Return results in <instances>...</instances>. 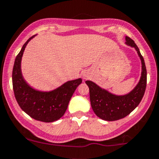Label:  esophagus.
Wrapping results in <instances>:
<instances>
[{"instance_id":"34e87169","label":"esophagus","mask_w":159,"mask_h":159,"mask_svg":"<svg viewBox=\"0 0 159 159\" xmlns=\"http://www.w3.org/2000/svg\"><path fill=\"white\" fill-rule=\"evenodd\" d=\"M82 77H83V78H84V79H87L88 78H89V75H88L87 73H86V72H84V73L82 74Z\"/></svg>"}]
</instances>
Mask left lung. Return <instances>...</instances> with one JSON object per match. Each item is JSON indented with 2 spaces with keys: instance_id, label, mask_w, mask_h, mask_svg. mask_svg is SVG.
<instances>
[{
  "instance_id": "obj_1",
  "label": "left lung",
  "mask_w": 159,
  "mask_h": 159,
  "mask_svg": "<svg viewBox=\"0 0 159 159\" xmlns=\"http://www.w3.org/2000/svg\"><path fill=\"white\" fill-rule=\"evenodd\" d=\"M126 44L134 47L142 61V76L138 85L126 95L117 96L100 87L91 81L85 83L89 88L90 101L95 115L105 121H116L129 115L142 101L147 84V70L145 61L134 41L126 36Z\"/></svg>"
}]
</instances>
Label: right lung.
Returning <instances> with one entry per match:
<instances>
[{"mask_svg":"<svg viewBox=\"0 0 159 159\" xmlns=\"http://www.w3.org/2000/svg\"><path fill=\"white\" fill-rule=\"evenodd\" d=\"M33 37L25 42L15 58L12 72L13 90L19 106L25 113L38 121L52 122L63 116L70 98L82 80L78 78L68 81L50 92H41L31 89L23 79L20 61L25 47Z\"/></svg>","mask_w":159,"mask_h":159,"instance_id":"add662e5","label":"right lung"}]
</instances>
